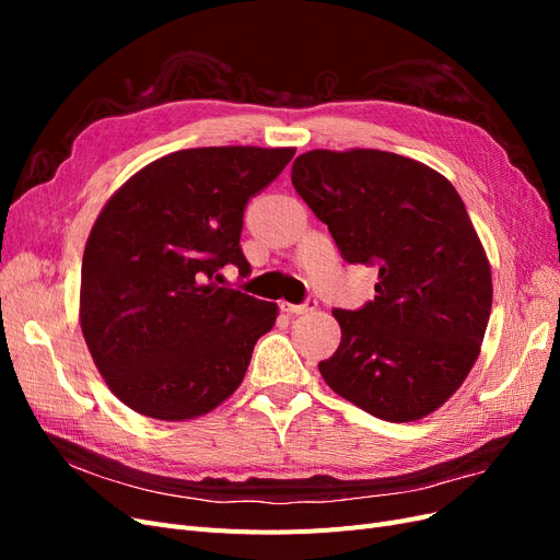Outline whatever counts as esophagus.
Masks as SVG:
<instances>
[{
	"instance_id": "obj_1",
	"label": "esophagus",
	"mask_w": 560,
	"mask_h": 560,
	"mask_svg": "<svg viewBox=\"0 0 560 560\" xmlns=\"http://www.w3.org/2000/svg\"><path fill=\"white\" fill-rule=\"evenodd\" d=\"M317 308V301L315 299H306L303 303H290V301H282L280 303V311L287 315H301V313H313Z\"/></svg>"
}]
</instances>
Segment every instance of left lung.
Returning <instances> with one entry per match:
<instances>
[{"instance_id":"8db88e82","label":"left lung","mask_w":560,"mask_h":560,"mask_svg":"<svg viewBox=\"0 0 560 560\" xmlns=\"http://www.w3.org/2000/svg\"><path fill=\"white\" fill-rule=\"evenodd\" d=\"M292 184L343 261L378 268L374 301L334 311L341 346L322 378L389 422L432 413L477 362L493 303L463 198L432 167L378 149L308 151Z\"/></svg>"}]
</instances>
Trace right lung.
Returning a JSON list of instances; mask_svg holds the SVG:
<instances>
[{
	"label": "right lung",
	"mask_w": 560,
	"mask_h": 560,
	"mask_svg": "<svg viewBox=\"0 0 560 560\" xmlns=\"http://www.w3.org/2000/svg\"><path fill=\"white\" fill-rule=\"evenodd\" d=\"M292 156L294 149H182L130 177L100 212L81 264V331L132 411L196 418L243 383L278 306L219 282L224 266L249 276L247 200Z\"/></svg>",
	"instance_id": "right-lung-1"
}]
</instances>
